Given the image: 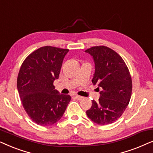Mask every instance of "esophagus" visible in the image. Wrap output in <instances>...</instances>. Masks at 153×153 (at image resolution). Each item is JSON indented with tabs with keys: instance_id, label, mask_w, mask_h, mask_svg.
Masks as SVG:
<instances>
[{
	"instance_id": "1",
	"label": "esophagus",
	"mask_w": 153,
	"mask_h": 153,
	"mask_svg": "<svg viewBox=\"0 0 153 153\" xmlns=\"http://www.w3.org/2000/svg\"><path fill=\"white\" fill-rule=\"evenodd\" d=\"M74 97L75 98V99H78V100H79V101H81V100H82V99H84V97H80V96H78V95H74Z\"/></svg>"
}]
</instances>
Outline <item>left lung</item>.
<instances>
[{"mask_svg":"<svg viewBox=\"0 0 153 153\" xmlns=\"http://www.w3.org/2000/svg\"><path fill=\"white\" fill-rule=\"evenodd\" d=\"M85 52L90 54L94 62L93 84L102 88L99 101L93 100L86 113L98 125L111 124L123 115L131 99L129 71L121 56L108 47H92Z\"/></svg>","mask_w":153,"mask_h":153,"instance_id":"1","label":"left lung"}]
</instances>
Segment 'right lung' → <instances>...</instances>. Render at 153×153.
Returning <instances> with one entry per match:
<instances>
[{
  "mask_svg": "<svg viewBox=\"0 0 153 153\" xmlns=\"http://www.w3.org/2000/svg\"><path fill=\"white\" fill-rule=\"evenodd\" d=\"M69 50L45 46L24 60L17 78V89L24 108L34 123L50 126L62 117L71 97L61 94L53 82L57 80Z\"/></svg>",
  "mask_w": 153,
  "mask_h": 153,
  "instance_id": "obj_1",
  "label": "right lung"
}]
</instances>
